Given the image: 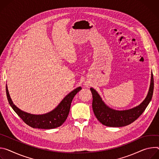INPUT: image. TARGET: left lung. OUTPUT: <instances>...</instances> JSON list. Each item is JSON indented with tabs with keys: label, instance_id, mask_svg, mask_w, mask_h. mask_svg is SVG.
Listing matches in <instances>:
<instances>
[{
	"label": "left lung",
	"instance_id": "1",
	"mask_svg": "<svg viewBox=\"0 0 159 159\" xmlns=\"http://www.w3.org/2000/svg\"><path fill=\"white\" fill-rule=\"evenodd\" d=\"M153 78L152 72L150 84L146 98L137 106L127 109L118 111L109 107L105 103L98 92L93 88L90 90L93 96L92 108L97 119L102 125L109 127H122L130 125L144 112L150 102L153 92Z\"/></svg>",
	"mask_w": 159,
	"mask_h": 159
}]
</instances>
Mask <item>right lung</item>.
Returning <instances> with one entry per match:
<instances>
[{"instance_id": "obj_1", "label": "right lung", "mask_w": 159, "mask_h": 159, "mask_svg": "<svg viewBox=\"0 0 159 159\" xmlns=\"http://www.w3.org/2000/svg\"><path fill=\"white\" fill-rule=\"evenodd\" d=\"M81 90L79 86L68 93L54 109L43 114H33L21 111L16 107L11 98L6 84V94L11 107L23 120L33 128L50 129L61 126L66 120L69 113L70 104L75 95Z\"/></svg>"}]
</instances>
